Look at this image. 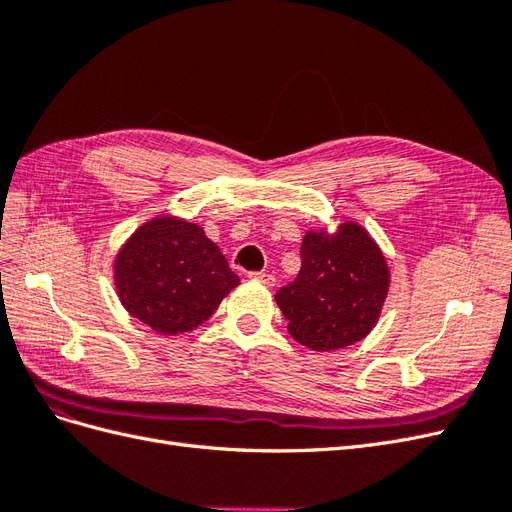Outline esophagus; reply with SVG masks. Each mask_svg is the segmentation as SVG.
I'll list each match as a JSON object with an SVG mask.
<instances>
[{
	"instance_id": "obj_1",
	"label": "esophagus",
	"mask_w": 512,
	"mask_h": 512,
	"mask_svg": "<svg viewBox=\"0 0 512 512\" xmlns=\"http://www.w3.org/2000/svg\"><path fill=\"white\" fill-rule=\"evenodd\" d=\"M250 277L254 282H260L262 286H267V288L275 286V275H271V273H250Z\"/></svg>"
}]
</instances>
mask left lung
I'll return each mask as SVG.
<instances>
[{
  "label": "left lung",
  "instance_id": "obj_1",
  "mask_svg": "<svg viewBox=\"0 0 512 512\" xmlns=\"http://www.w3.org/2000/svg\"><path fill=\"white\" fill-rule=\"evenodd\" d=\"M391 286L380 245L354 220L335 230H307L301 271L277 290L275 301L292 339L309 350L331 352L361 342L376 327Z\"/></svg>",
  "mask_w": 512,
  "mask_h": 512
}]
</instances>
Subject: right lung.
<instances>
[{
  "label": "right lung",
  "instance_id": "right-lung-1",
  "mask_svg": "<svg viewBox=\"0 0 512 512\" xmlns=\"http://www.w3.org/2000/svg\"><path fill=\"white\" fill-rule=\"evenodd\" d=\"M113 282L130 316L160 335H181L203 327L239 275L203 226L160 213L119 247Z\"/></svg>",
  "mask_w": 512,
  "mask_h": 512
}]
</instances>
